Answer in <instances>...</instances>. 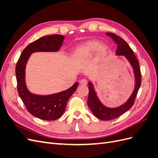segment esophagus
Masks as SVG:
<instances>
[{"mask_svg": "<svg viewBox=\"0 0 158 158\" xmlns=\"http://www.w3.org/2000/svg\"><path fill=\"white\" fill-rule=\"evenodd\" d=\"M80 84H82V85H86L88 84V82L85 79H82L80 81Z\"/></svg>", "mask_w": 158, "mask_h": 158, "instance_id": "esophagus-1", "label": "esophagus"}]
</instances>
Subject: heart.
<instances>
[{
    "instance_id": "1",
    "label": "heart",
    "mask_w": 158,
    "mask_h": 158,
    "mask_svg": "<svg viewBox=\"0 0 158 158\" xmlns=\"http://www.w3.org/2000/svg\"><path fill=\"white\" fill-rule=\"evenodd\" d=\"M96 50L98 56L101 57L107 53V47L105 45H100L98 41H89L76 47L75 55L77 57L84 58L92 55Z\"/></svg>"
}]
</instances>
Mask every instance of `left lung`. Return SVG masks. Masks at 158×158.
Returning <instances> with one entry per match:
<instances>
[{
	"instance_id": "obj_1",
	"label": "left lung",
	"mask_w": 158,
	"mask_h": 158,
	"mask_svg": "<svg viewBox=\"0 0 158 158\" xmlns=\"http://www.w3.org/2000/svg\"><path fill=\"white\" fill-rule=\"evenodd\" d=\"M106 35L112 38L114 42L117 45L116 54L118 55H125L132 66L135 72L136 84L135 88L131 98L123 106L117 108H108L105 107L99 102L98 96L94 89L93 84L89 83V95L88 105L91 111L97 118L103 121H109L116 118L130 109L134 105L135 98L137 95L138 89L141 85V72L136 55L134 54L132 49L127 43L121 37H118L113 33H106Z\"/></svg>"
}]
</instances>
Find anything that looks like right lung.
Listing matches in <instances>:
<instances>
[{
	"instance_id": "obj_1",
	"label": "right lung",
	"mask_w": 158,
	"mask_h": 158,
	"mask_svg": "<svg viewBox=\"0 0 158 158\" xmlns=\"http://www.w3.org/2000/svg\"><path fill=\"white\" fill-rule=\"evenodd\" d=\"M64 37L52 35L42 37L31 43L23 49L16 66L17 89L19 95L30 113L45 121H54L62 116L66 103L75 92L78 83L63 92L50 95H37L27 90L25 84V68L30 55L37 51H57L63 44Z\"/></svg>"
}]
</instances>
